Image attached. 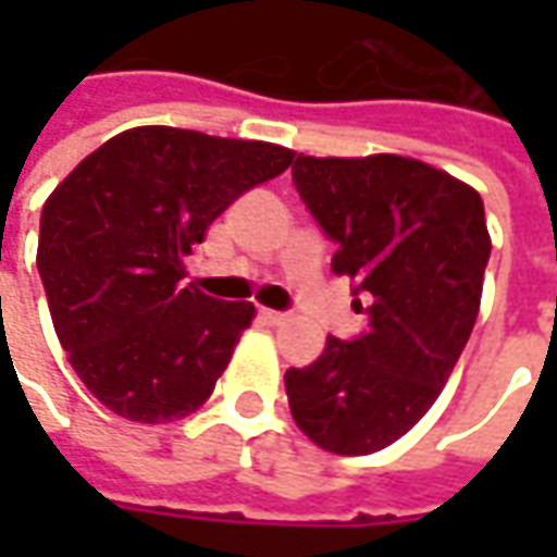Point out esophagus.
I'll return each mask as SVG.
<instances>
[{"label": "esophagus", "instance_id": "34e87169", "mask_svg": "<svg viewBox=\"0 0 557 557\" xmlns=\"http://www.w3.org/2000/svg\"><path fill=\"white\" fill-rule=\"evenodd\" d=\"M260 319L267 322V325H285L288 322V312H278V310H260Z\"/></svg>", "mask_w": 557, "mask_h": 557}]
</instances>
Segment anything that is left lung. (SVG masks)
<instances>
[{
    "mask_svg": "<svg viewBox=\"0 0 557 557\" xmlns=\"http://www.w3.org/2000/svg\"><path fill=\"white\" fill-rule=\"evenodd\" d=\"M290 180L369 315L366 332L329 337L315 362L285 372L290 416L329 453H377L434 406L471 337L490 260L483 201L399 154H297Z\"/></svg>",
    "mask_w": 557,
    "mask_h": 557,
    "instance_id": "1",
    "label": "left lung"
}]
</instances>
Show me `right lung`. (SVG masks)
<instances>
[{
	"label": "right lung",
	"mask_w": 557,
	"mask_h": 557,
	"mask_svg": "<svg viewBox=\"0 0 557 557\" xmlns=\"http://www.w3.org/2000/svg\"><path fill=\"white\" fill-rule=\"evenodd\" d=\"M294 151L176 126L126 129L58 185L36 269L79 381L111 412L161 424L213 394L253 307L185 285L207 225Z\"/></svg>",
	"instance_id": "add662e5"
}]
</instances>
